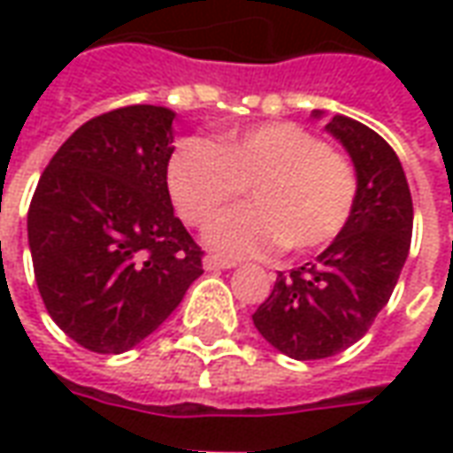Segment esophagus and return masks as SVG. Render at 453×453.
Returning a JSON list of instances; mask_svg holds the SVG:
<instances>
[{"label": "esophagus", "instance_id": "esophagus-1", "mask_svg": "<svg viewBox=\"0 0 453 453\" xmlns=\"http://www.w3.org/2000/svg\"><path fill=\"white\" fill-rule=\"evenodd\" d=\"M203 267L208 272H216V270H233L235 267V262H230V259H220L216 255H208L203 259Z\"/></svg>", "mask_w": 453, "mask_h": 453}]
</instances>
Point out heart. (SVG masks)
<instances>
[{
  "instance_id": "heart-1",
  "label": "heart",
  "mask_w": 453,
  "mask_h": 453,
  "mask_svg": "<svg viewBox=\"0 0 453 453\" xmlns=\"http://www.w3.org/2000/svg\"><path fill=\"white\" fill-rule=\"evenodd\" d=\"M245 188L252 205L230 208L205 230L208 248L220 255L326 248L343 233L358 198L353 166L287 122L226 132L218 144L186 139L169 161V194L191 226L208 223Z\"/></svg>"
}]
</instances>
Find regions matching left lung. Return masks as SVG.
Instances as JSON below:
<instances>
[{"mask_svg":"<svg viewBox=\"0 0 453 453\" xmlns=\"http://www.w3.org/2000/svg\"><path fill=\"white\" fill-rule=\"evenodd\" d=\"M326 132L356 166L353 216L314 262L280 272L252 314L262 338L294 360L331 358L365 336L400 280L412 240V196L390 144L343 115L331 117Z\"/></svg>","mask_w":453,"mask_h":453,"instance_id":"obj_1","label":"left lung"}]
</instances>
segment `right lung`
Returning <instances> with one entry per match:
<instances>
[{
	"label": "right lung",
	"instance_id": "right-lung-1",
	"mask_svg": "<svg viewBox=\"0 0 453 453\" xmlns=\"http://www.w3.org/2000/svg\"><path fill=\"white\" fill-rule=\"evenodd\" d=\"M173 117L159 105L93 117L53 154L28 205L41 299L93 353L142 343L203 274L166 186Z\"/></svg>",
	"mask_w": 453,
	"mask_h": 453
}]
</instances>
